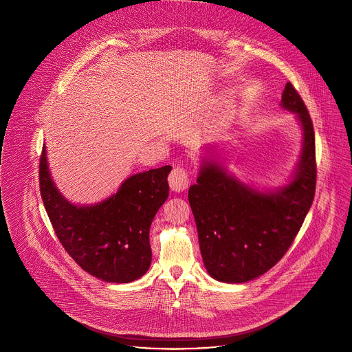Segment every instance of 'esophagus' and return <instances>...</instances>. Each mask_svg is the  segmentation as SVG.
I'll return each mask as SVG.
<instances>
[{"label": "esophagus", "mask_w": 352, "mask_h": 352, "mask_svg": "<svg viewBox=\"0 0 352 352\" xmlns=\"http://www.w3.org/2000/svg\"><path fill=\"white\" fill-rule=\"evenodd\" d=\"M168 184L174 192L185 190L189 185V177L186 170H184L182 167H174L168 175Z\"/></svg>", "instance_id": "34e87169"}]
</instances>
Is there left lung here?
I'll return each mask as SVG.
<instances>
[{
  "label": "left lung",
  "mask_w": 352,
  "mask_h": 352,
  "mask_svg": "<svg viewBox=\"0 0 352 352\" xmlns=\"http://www.w3.org/2000/svg\"><path fill=\"white\" fill-rule=\"evenodd\" d=\"M281 107L295 113L304 132L292 179L261 192L204 159L188 190L200 254L208 273L223 283H246L270 270L288 250L312 206L316 188L315 132L308 109L288 82Z\"/></svg>",
  "instance_id": "obj_1"
}]
</instances>
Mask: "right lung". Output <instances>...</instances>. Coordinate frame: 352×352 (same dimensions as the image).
Wrapping results in <instances>:
<instances>
[{"instance_id":"right-lung-1","label":"right lung","mask_w":352,"mask_h":352,"mask_svg":"<svg viewBox=\"0 0 352 352\" xmlns=\"http://www.w3.org/2000/svg\"><path fill=\"white\" fill-rule=\"evenodd\" d=\"M170 166L135 174L117 193L96 205L78 206L57 189L40 157V193L45 212L68 255L89 274L107 283H131L150 267L148 231L168 197Z\"/></svg>"}]
</instances>
